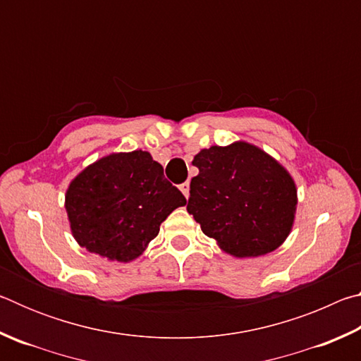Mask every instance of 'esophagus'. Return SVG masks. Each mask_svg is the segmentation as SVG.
<instances>
[{
	"label": "esophagus",
	"mask_w": 361,
	"mask_h": 361,
	"mask_svg": "<svg viewBox=\"0 0 361 361\" xmlns=\"http://www.w3.org/2000/svg\"><path fill=\"white\" fill-rule=\"evenodd\" d=\"M180 191L185 194V197L188 199L189 197V183H183V185H180Z\"/></svg>",
	"instance_id": "1"
}]
</instances>
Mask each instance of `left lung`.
<instances>
[{
	"label": "left lung",
	"mask_w": 361,
	"mask_h": 361,
	"mask_svg": "<svg viewBox=\"0 0 361 361\" xmlns=\"http://www.w3.org/2000/svg\"><path fill=\"white\" fill-rule=\"evenodd\" d=\"M188 212L204 234L235 258L274 252L290 235L298 204L293 176L247 142L210 146L194 156Z\"/></svg>",
	"instance_id": "8db88e82"
}]
</instances>
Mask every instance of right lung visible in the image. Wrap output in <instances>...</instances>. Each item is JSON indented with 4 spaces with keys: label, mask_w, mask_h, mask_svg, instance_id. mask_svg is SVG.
<instances>
[{
    "label": "right lung",
    "mask_w": 361,
    "mask_h": 361,
    "mask_svg": "<svg viewBox=\"0 0 361 361\" xmlns=\"http://www.w3.org/2000/svg\"><path fill=\"white\" fill-rule=\"evenodd\" d=\"M186 204L148 151L113 152L79 172L65 194L71 234L109 261L137 259L161 223Z\"/></svg>",
    "instance_id": "1"
}]
</instances>
